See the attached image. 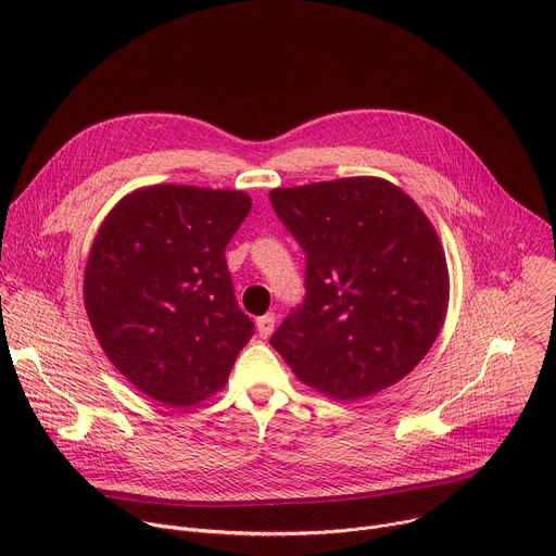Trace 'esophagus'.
I'll use <instances>...</instances> for the list:
<instances>
[{
    "label": "esophagus",
    "instance_id": "1",
    "mask_svg": "<svg viewBox=\"0 0 556 556\" xmlns=\"http://www.w3.org/2000/svg\"><path fill=\"white\" fill-rule=\"evenodd\" d=\"M273 330H275V314L268 312V314L260 316V319H257V332H260V337H262V339H268V337L273 334Z\"/></svg>",
    "mask_w": 556,
    "mask_h": 556
}]
</instances>
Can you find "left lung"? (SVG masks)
<instances>
[{
    "label": "left lung",
    "mask_w": 556,
    "mask_h": 556,
    "mask_svg": "<svg viewBox=\"0 0 556 556\" xmlns=\"http://www.w3.org/2000/svg\"><path fill=\"white\" fill-rule=\"evenodd\" d=\"M305 253V296L270 339L301 382L358 401L403 380L435 343L448 305L438 232L382 178L273 189Z\"/></svg>",
    "instance_id": "obj_1"
}]
</instances>
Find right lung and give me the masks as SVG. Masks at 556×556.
I'll list each match as a JSON object with an SVG mask.
<instances>
[{"mask_svg":"<svg viewBox=\"0 0 556 556\" xmlns=\"http://www.w3.org/2000/svg\"><path fill=\"white\" fill-rule=\"evenodd\" d=\"M251 206L242 191L155 185L125 195L94 237L84 279L92 330L157 403L206 401L255 334L224 257Z\"/></svg>","mask_w":556,"mask_h":556,"instance_id":"1","label":"right lung"}]
</instances>
